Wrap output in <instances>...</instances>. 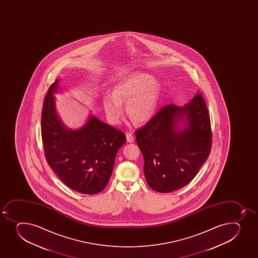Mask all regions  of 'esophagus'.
<instances>
[{"mask_svg": "<svg viewBox=\"0 0 258 258\" xmlns=\"http://www.w3.org/2000/svg\"><path fill=\"white\" fill-rule=\"evenodd\" d=\"M126 138H127V141L128 143H132L135 141V137H134L133 134L132 133H126Z\"/></svg>", "mask_w": 258, "mask_h": 258, "instance_id": "esophagus-1", "label": "esophagus"}]
</instances>
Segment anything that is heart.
<instances>
[{"instance_id": "1", "label": "heart", "mask_w": 258, "mask_h": 258, "mask_svg": "<svg viewBox=\"0 0 258 258\" xmlns=\"http://www.w3.org/2000/svg\"><path fill=\"white\" fill-rule=\"evenodd\" d=\"M162 95V84L152 76L135 72L120 80L112 93L102 97L105 114L110 122L117 124L123 114L122 103L126 112L136 123H145L152 119L158 110Z\"/></svg>"}]
</instances>
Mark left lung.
Here are the masks:
<instances>
[{"instance_id": "1", "label": "left lung", "mask_w": 258, "mask_h": 258, "mask_svg": "<svg viewBox=\"0 0 258 258\" xmlns=\"http://www.w3.org/2000/svg\"><path fill=\"white\" fill-rule=\"evenodd\" d=\"M149 186L159 192L183 187L211 150L210 118L200 93L183 106L167 105L136 132Z\"/></svg>"}]
</instances>
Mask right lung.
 Segmentation results:
<instances>
[{"mask_svg": "<svg viewBox=\"0 0 258 258\" xmlns=\"http://www.w3.org/2000/svg\"><path fill=\"white\" fill-rule=\"evenodd\" d=\"M59 91L57 79L49 87L42 111L41 134L47 161L70 188L98 194L109 181L126 136L92 114L80 128L67 127L57 112L54 94Z\"/></svg>", "mask_w": 258, "mask_h": 258, "instance_id": "1", "label": "right lung"}]
</instances>
